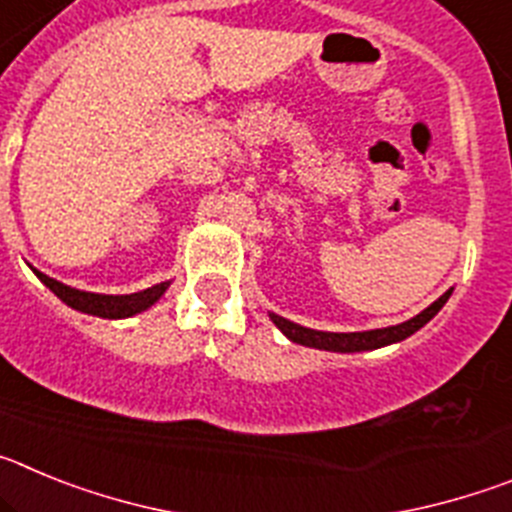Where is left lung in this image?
<instances>
[{"instance_id": "left-lung-1", "label": "left lung", "mask_w": 512, "mask_h": 512, "mask_svg": "<svg viewBox=\"0 0 512 512\" xmlns=\"http://www.w3.org/2000/svg\"><path fill=\"white\" fill-rule=\"evenodd\" d=\"M454 287L446 289L441 297H438L433 305L425 307L423 312H418L415 318L405 320V323L387 325V328H374V330H356V333H330V330H312L305 328L300 323H292V320L282 318L277 312H269L271 323L282 330L284 336L292 343H300L307 348H320V351H333V354H361V351H374V348L392 346V343H400L405 338H410L413 333H418L428 320H433L438 315L446 302H449Z\"/></svg>"}]
</instances>
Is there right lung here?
<instances>
[{
	"label": "right lung",
	"instance_id": "add662e5",
	"mask_svg": "<svg viewBox=\"0 0 512 512\" xmlns=\"http://www.w3.org/2000/svg\"><path fill=\"white\" fill-rule=\"evenodd\" d=\"M33 269V266H30ZM35 277L51 289L53 295L61 302L71 307V310L87 312V315H97V318L107 320H122V318H133L138 312L148 310V307L156 305L161 297H164L166 289L171 287V282L153 284L148 289H140V292H133V295H99V292H84V289H74L69 284L58 282V279L48 277L43 271L33 269Z\"/></svg>",
	"mask_w": 512,
	"mask_h": 512
}]
</instances>
